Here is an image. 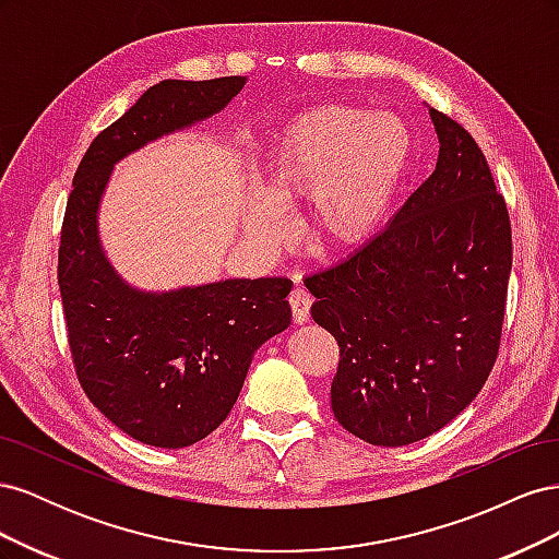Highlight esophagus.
I'll return each instance as SVG.
<instances>
[{"instance_id":"obj_1","label":"esophagus","mask_w":559,"mask_h":559,"mask_svg":"<svg viewBox=\"0 0 559 559\" xmlns=\"http://www.w3.org/2000/svg\"><path fill=\"white\" fill-rule=\"evenodd\" d=\"M292 302V312H294V321L296 324H306L310 321V306H312V296L308 289H302V286H296L289 296Z\"/></svg>"}]
</instances>
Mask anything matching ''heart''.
<instances>
[{
    "label": "heart",
    "mask_w": 559,
    "mask_h": 559,
    "mask_svg": "<svg viewBox=\"0 0 559 559\" xmlns=\"http://www.w3.org/2000/svg\"><path fill=\"white\" fill-rule=\"evenodd\" d=\"M413 134L399 116L326 105L298 116L270 144L242 233L261 251L289 238L284 212L310 200V235L321 251L364 247L408 175Z\"/></svg>",
    "instance_id": "b5f03b06"
}]
</instances>
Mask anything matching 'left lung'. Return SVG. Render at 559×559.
Here are the masks:
<instances>
[{"label": "left lung", "mask_w": 559, "mask_h": 559, "mask_svg": "<svg viewBox=\"0 0 559 559\" xmlns=\"http://www.w3.org/2000/svg\"><path fill=\"white\" fill-rule=\"evenodd\" d=\"M431 177L349 259L306 277L312 319L341 345L335 419L361 441H421L478 396L499 352L511 222L471 134L429 107Z\"/></svg>", "instance_id": "obj_1"}]
</instances>
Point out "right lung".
Here are the masks:
<instances>
[{
  "mask_svg": "<svg viewBox=\"0 0 559 559\" xmlns=\"http://www.w3.org/2000/svg\"><path fill=\"white\" fill-rule=\"evenodd\" d=\"M247 76L160 81L93 140L67 200L58 282L83 392L154 448H189L228 417L257 349L289 329L292 280L140 289L111 265L99 207L116 163L224 111Z\"/></svg>",
  "mask_w": 559,
  "mask_h": 559,
  "instance_id": "obj_1",
  "label": "right lung"
}]
</instances>
